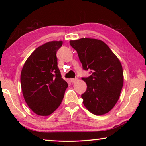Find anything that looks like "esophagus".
Masks as SVG:
<instances>
[{"instance_id":"1","label":"esophagus","mask_w":146,"mask_h":146,"mask_svg":"<svg viewBox=\"0 0 146 146\" xmlns=\"http://www.w3.org/2000/svg\"><path fill=\"white\" fill-rule=\"evenodd\" d=\"M70 80L71 83H73V82H75V81L77 80V78H70Z\"/></svg>"}]
</instances>
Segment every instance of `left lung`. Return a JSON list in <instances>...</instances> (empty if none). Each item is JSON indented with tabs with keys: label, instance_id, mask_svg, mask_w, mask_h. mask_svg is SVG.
<instances>
[{
	"label": "left lung",
	"instance_id": "1",
	"mask_svg": "<svg viewBox=\"0 0 146 146\" xmlns=\"http://www.w3.org/2000/svg\"><path fill=\"white\" fill-rule=\"evenodd\" d=\"M84 70L91 75L82 78L87 90L81 97L87 110L102 115L112 110L119 98L123 84L122 66L107 44L98 39L82 38L70 40Z\"/></svg>",
	"mask_w": 146,
	"mask_h": 146
}]
</instances>
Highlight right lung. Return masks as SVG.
<instances>
[{
	"label": "right lung",
	"instance_id": "add662e5",
	"mask_svg": "<svg viewBox=\"0 0 146 146\" xmlns=\"http://www.w3.org/2000/svg\"><path fill=\"white\" fill-rule=\"evenodd\" d=\"M62 41H51L36 48L21 74L23 94L28 107L40 116L52 114L60 105L68 84L62 78L56 54Z\"/></svg>",
	"mask_w": 146,
	"mask_h": 146
}]
</instances>
